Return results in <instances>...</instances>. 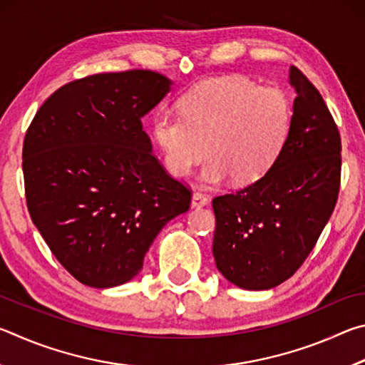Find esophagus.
Instances as JSON below:
<instances>
[{
	"mask_svg": "<svg viewBox=\"0 0 365 365\" xmlns=\"http://www.w3.org/2000/svg\"><path fill=\"white\" fill-rule=\"evenodd\" d=\"M207 196L205 193H201V191H196V193H193V197H191V207L195 209H200V207H205L207 206Z\"/></svg>",
	"mask_w": 365,
	"mask_h": 365,
	"instance_id": "34e87169",
	"label": "esophagus"
}]
</instances>
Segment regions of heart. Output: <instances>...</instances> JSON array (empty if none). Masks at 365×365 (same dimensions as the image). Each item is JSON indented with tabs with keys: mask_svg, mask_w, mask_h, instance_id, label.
I'll return each mask as SVG.
<instances>
[{
	"mask_svg": "<svg viewBox=\"0 0 365 365\" xmlns=\"http://www.w3.org/2000/svg\"><path fill=\"white\" fill-rule=\"evenodd\" d=\"M178 110L160 109L153 115V138L174 177H187L211 154L201 170L209 185L230 177L240 185L261 178L285 145L292 119L282 90L238 76L195 85L180 98Z\"/></svg>",
	"mask_w": 365,
	"mask_h": 365,
	"instance_id": "b5f03b06",
	"label": "heart"
}]
</instances>
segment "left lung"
I'll use <instances>...</instances> for the list:
<instances>
[{"instance_id":"8db88e82","label":"left lung","mask_w":365,"mask_h":365,"mask_svg":"<svg viewBox=\"0 0 365 365\" xmlns=\"http://www.w3.org/2000/svg\"><path fill=\"white\" fill-rule=\"evenodd\" d=\"M296 91L285 145L269 170L237 193L212 200V255L222 275L245 289L288 280L316 246L335 209L341 138L319 90L289 67Z\"/></svg>"}]
</instances>
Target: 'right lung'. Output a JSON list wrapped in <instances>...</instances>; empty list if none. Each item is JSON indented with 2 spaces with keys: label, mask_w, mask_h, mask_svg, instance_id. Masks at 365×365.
Here are the masks:
<instances>
[{
  "label": "right lung",
  "mask_w": 365,
  "mask_h": 365,
  "mask_svg": "<svg viewBox=\"0 0 365 365\" xmlns=\"http://www.w3.org/2000/svg\"><path fill=\"white\" fill-rule=\"evenodd\" d=\"M170 85L141 69L73 80L41 104L26 133L30 217L86 287L132 280L163 227L190 209V188L165 172L141 123Z\"/></svg>",
  "instance_id": "obj_1"
}]
</instances>
